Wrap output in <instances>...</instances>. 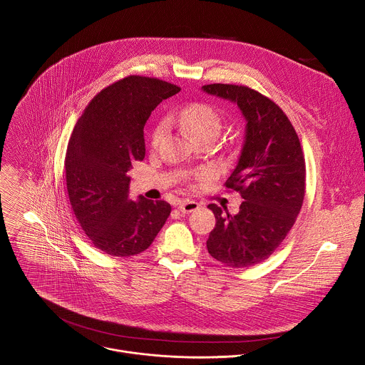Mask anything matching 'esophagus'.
Returning a JSON list of instances; mask_svg holds the SVG:
<instances>
[{"instance_id": "obj_1", "label": "esophagus", "mask_w": 365, "mask_h": 365, "mask_svg": "<svg viewBox=\"0 0 365 365\" xmlns=\"http://www.w3.org/2000/svg\"><path fill=\"white\" fill-rule=\"evenodd\" d=\"M199 207V203L197 202H195V200H182V202H179V205H178V210L182 212V214H190V212H193V211H196Z\"/></svg>"}]
</instances>
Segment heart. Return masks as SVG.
<instances>
[{"label": "heart", "instance_id": "1", "mask_svg": "<svg viewBox=\"0 0 365 365\" xmlns=\"http://www.w3.org/2000/svg\"><path fill=\"white\" fill-rule=\"evenodd\" d=\"M172 121L180 125L183 130H186L193 140L203 135L217 137L221 130V118L218 113L212 107L206 106V103H202V102H193L183 107L180 111H178L172 117ZM165 130H166L165 124H159L154 128V133H153L154 145L159 144V141L165 134Z\"/></svg>", "mask_w": 365, "mask_h": 365}]
</instances>
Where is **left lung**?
Wrapping results in <instances>:
<instances>
[{
	"instance_id": "left-lung-1",
	"label": "left lung",
	"mask_w": 365,
	"mask_h": 365,
	"mask_svg": "<svg viewBox=\"0 0 365 365\" xmlns=\"http://www.w3.org/2000/svg\"><path fill=\"white\" fill-rule=\"evenodd\" d=\"M202 91L235 103L247 123L237 166L225 182L244 202L235 215L215 203L207 206L217 220L207 252L228 267H248L274 252L300 212L306 175L302 147L289 118L264 95L225 83Z\"/></svg>"
}]
</instances>
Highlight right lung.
Returning <instances> with one entry per match:
<instances>
[{"label":"right lung","instance_id":"obj_1","mask_svg":"<svg viewBox=\"0 0 365 365\" xmlns=\"http://www.w3.org/2000/svg\"><path fill=\"white\" fill-rule=\"evenodd\" d=\"M180 88L154 78L128 76L102 89L71 135L65 169L72 210L91 242L114 257L150 247L172 207L165 200H131V163L145 155L144 124Z\"/></svg>","mask_w":365,"mask_h":365}]
</instances>
